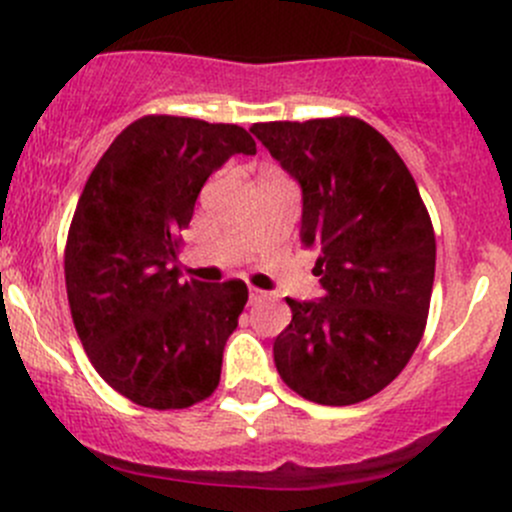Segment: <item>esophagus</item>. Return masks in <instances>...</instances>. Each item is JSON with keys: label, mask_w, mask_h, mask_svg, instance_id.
I'll list each match as a JSON object with an SVG mask.
<instances>
[{"label": "esophagus", "mask_w": 512, "mask_h": 512, "mask_svg": "<svg viewBox=\"0 0 512 512\" xmlns=\"http://www.w3.org/2000/svg\"><path fill=\"white\" fill-rule=\"evenodd\" d=\"M247 299H250V304H257V302H262V299H267V292H262V289H257V287H250Z\"/></svg>", "instance_id": "obj_1"}]
</instances>
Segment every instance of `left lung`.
<instances>
[{
  "mask_svg": "<svg viewBox=\"0 0 512 512\" xmlns=\"http://www.w3.org/2000/svg\"><path fill=\"white\" fill-rule=\"evenodd\" d=\"M302 190V245L317 250L324 297L289 299L275 339L282 381L304 399L349 406L379 394L421 342L436 237L399 153L359 118L250 128Z\"/></svg>",
  "mask_w": 512,
  "mask_h": 512,
  "instance_id": "8db88e82",
  "label": "left lung"
}]
</instances>
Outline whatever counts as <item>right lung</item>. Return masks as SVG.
I'll return each mask as SVG.
<instances>
[{
    "label": "right lung",
    "instance_id": "add662e5",
    "mask_svg": "<svg viewBox=\"0 0 512 512\" xmlns=\"http://www.w3.org/2000/svg\"><path fill=\"white\" fill-rule=\"evenodd\" d=\"M255 151L232 123L146 116L86 180L66 240V294L94 369L133 404L185 409L218 386L247 287L180 280L178 235L205 180Z\"/></svg>",
    "mask_w": 512,
    "mask_h": 512
}]
</instances>
